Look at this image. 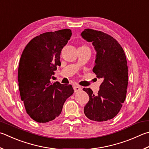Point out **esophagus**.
<instances>
[{
	"mask_svg": "<svg viewBox=\"0 0 149 149\" xmlns=\"http://www.w3.org/2000/svg\"><path fill=\"white\" fill-rule=\"evenodd\" d=\"M74 89L75 93H77V92H79L82 90L81 87L80 86H78V85H75L74 86Z\"/></svg>",
	"mask_w": 149,
	"mask_h": 149,
	"instance_id": "1",
	"label": "esophagus"
}]
</instances>
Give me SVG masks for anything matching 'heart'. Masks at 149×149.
I'll return each instance as SVG.
<instances>
[{"instance_id":"obj_1","label":"heart","mask_w":149,"mask_h":149,"mask_svg":"<svg viewBox=\"0 0 149 149\" xmlns=\"http://www.w3.org/2000/svg\"><path fill=\"white\" fill-rule=\"evenodd\" d=\"M86 47V46H85V45H83V46H82V47Z\"/></svg>"}]
</instances>
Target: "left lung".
I'll use <instances>...</instances> for the list:
<instances>
[{
    "instance_id": "8db88e82",
    "label": "left lung",
    "mask_w": 149,
    "mask_h": 149,
    "mask_svg": "<svg viewBox=\"0 0 149 149\" xmlns=\"http://www.w3.org/2000/svg\"><path fill=\"white\" fill-rule=\"evenodd\" d=\"M81 36L93 42L97 52L93 71L103 79L97 95L91 88L83 89L89 96L84 113L91 120H110L120 111L126 99L128 72L125 53L117 40L102 31L86 29Z\"/></svg>"
}]
</instances>
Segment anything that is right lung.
<instances>
[{
  "instance_id": "obj_1",
  "label": "right lung",
  "mask_w": 149,
  "mask_h": 149,
  "mask_svg": "<svg viewBox=\"0 0 149 149\" xmlns=\"http://www.w3.org/2000/svg\"><path fill=\"white\" fill-rule=\"evenodd\" d=\"M72 36L70 29L40 34L26 45L18 68L19 89L27 114L38 123L58 117L68 98L74 93L71 85L50 81L60 55Z\"/></svg>"
}]
</instances>
